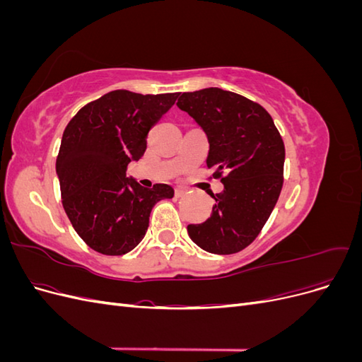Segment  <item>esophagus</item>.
Instances as JSON below:
<instances>
[{
    "label": "esophagus",
    "instance_id": "esophagus-1",
    "mask_svg": "<svg viewBox=\"0 0 362 362\" xmlns=\"http://www.w3.org/2000/svg\"><path fill=\"white\" fill-rule=\"evenodd\" d=\"M185 193H187V189H185V187H181V185L175 187V196H177V198H181V196H184Z\"/></svg>",
    "mask_w": 362,
    "mask_h": 362
}]
</instances>
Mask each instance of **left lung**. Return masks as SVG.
Instances as JSON below:
<instances>
[{
  "mask_svg": "<svg viewBox=\"0 0 362 362\" xmlns=\"http://www.w3.org/2000/svg\"><path fill=\"white\" fill-rule=\"evenodd\" d=\"M177 105L205 131L206 168L225 187L213 194L210 218L189 225V235L211 254H235L258 237L278 202L284 140L264 107L234 92L218 87L185 92Z\"/></svg>",
  "mask_w": 362,
  "mask_h": 362,
  "instance_id": "obj_1",
  "label": "left lung"
}]
</instances>
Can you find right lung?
Here are the masks:
<instances>
[{"instance_id": "obj_1", "label": "right lung", "mask_w": 362, "mask_h": 362, "mask_svg": "<svg viewBox=\"0 0 362 362\" xmlns=\"http://www.w3.org/2000/svg\"><path fill=\"white\" fill-rule=\"evenodd\" d=\"M177 98L113 90L86 104L64 128L56 161L62 204L76 234L103 255L133 250L152 206L173 198L170 185L145 189L125 172L145 154L149 129Z\"/></svg>"}]
</instances>
